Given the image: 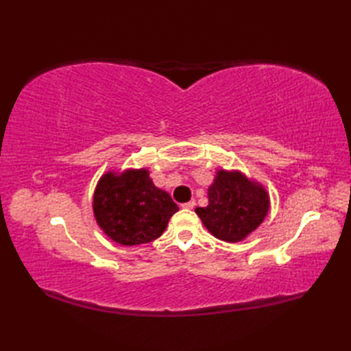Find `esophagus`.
<instances>
[{
    "label": "esophagus",
    "mask_w": 351,
    "mask_h": 351,
    "mask_svg": "<svg viewBox=\"0 0 351 351\" xmlns=\"http://www.w3.org/2000/svg\"><path fill=\"white\" fill-rule=\"evenodd\" d=\"M195 205H196L195 200H190V202L182 204V208H185V210H193V208H195Z\"/></svg>",
    "instance_id": "1"
}]
</instances>
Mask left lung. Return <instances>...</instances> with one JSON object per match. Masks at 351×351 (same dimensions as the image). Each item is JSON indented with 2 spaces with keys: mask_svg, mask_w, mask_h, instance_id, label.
Wrapping results in <instances>:
<instances>
[{
  "mask_svg": "<svg viewBox=\"0 0 351 351\" xmlns=\"http://www.w3.org/2000/svg\"><path fill=\"white\" fill-rule=\"evenodd\" d=\"M268 210L270 195L263 184L241 170L219 169L208 187V205L195 211L215 238L238 243L255 232Z\"/></svg>",
  "mask_w": 351,
  "mask_h": 351,
  "instance_id": "8db88e82",
  "label": "left lung"
}]
</instances>
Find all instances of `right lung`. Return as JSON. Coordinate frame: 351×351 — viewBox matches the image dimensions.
I'll list each match as a JSON object with an SVG mask.
<instances>
[{
	"instance_id": "right-lung-1",
	"label": "right lung",
	"mask_w": 351,
	"mask_h": 351,
	"mask_svg": "<svg viewBox=\"0 0 351 351\" xmlns=\"http://www.w3.org/2000/svg\"><path fill=\"white\" fill-rule=\"evenodd\" d=\"M93 215L110 240L122 245L154 241L180 208L155 187L146 167L107 170L93 193Z\"/></svg>"
}]
</instances>
